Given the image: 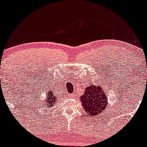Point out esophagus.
<instances>
[{
  "label": "esophagus",
  "mask_w": 147,
  "mask_h": 147,
  "mask_svg": "<svg viewBox=\"0 0 147 147\" xmlns=\"http://www.w3.org/2000/svg\"><path fill=\"white\" fill-rule=\"evenodd\" d=\"M71 98H75V96H74L73 94H72V95H71Z\"/></svg>",
  "instance_id": "obj_1"
}]
</instances>
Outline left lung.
<instances>
[{
    "mask_svg": "<svg viewBox=\"0 0 147 147\" xmlns=\"http://www.w3.org/2000/svg\"><path fill=\"white\" fill-rule=\"evenodd\" d=\"M80 98L84 109L91 117L100 114L107 107V98L100 87L93 85L88 86Z\"/></svg>",
    "mask_w": 147,
    "mask_h": 147,
    "instance_id": "1",
    "label": "left lung"
}]
</instances>
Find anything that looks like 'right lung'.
<instances>
[{"mask_svg":"<svg viewBox=\"0 0 147 147\" xmlns=\"http://www.w3.org/2000/svg\"><path fill=\"white\" fill-rule=\"evenodd\" d=\"M56 100H57V98L56 97L55 95L53 94L51 91H49L47 95V97L45 98V101H47L46 105L47 106V107L51 108L53 105L57 101Z\"/></svg>","mask_w":147,"mask_h":147,"instance_id":"add662e5","label":"right lung"}]
</instances>
